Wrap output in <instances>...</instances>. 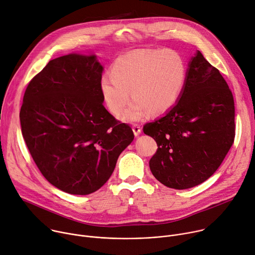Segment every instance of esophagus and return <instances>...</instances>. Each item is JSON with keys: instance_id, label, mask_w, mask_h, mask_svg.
Here are the masks:
<instances>
[{"instance_id": "1", "label": "esophagus", "mask_w": 255, "mask_h": 255, "mask_svg": "<svg viewBox=\"0 0 255 255\" xmlns=\"http://www.w3.org/2000/svg\"><path fill=\"white\" fill-rule=\"evenodd\" d=\"M132 130H133V133L135 136H138L141 133V127L138 124H133Z\"/></svg>"}]
</instances>
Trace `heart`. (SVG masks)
Listing matches in <instances>:
<instances>
[{"label":"heart","instance_id":"b5f03b06","mask_svg":"<svg viewBox=\"0 0 255 255\" xmlns=\"http://www.w3.org/2000/svg\"><path fill=\"white\" fill-rule=\"evenodd\" d=\"M186 80V64L172 49H139L120 55L111 76L101 80L104 101L114 115H120L131 96L134 99L121 118L139 121L149 111L162 114L175 104Z\"/></svg>","mask_w":255,"mask_h":255}]
</instances>
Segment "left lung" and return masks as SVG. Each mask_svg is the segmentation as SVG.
Wrapping results in <instances>:
<instances>
[{
  "label": "left lung",
  "instance_id": "1",
  "mask_svg": "<svg viewBox=\"0 0 255 255\" xmlns=\"http://www.w3.org/2000/svg\"><path fill=\"white\" fill-rule=\"evenodd\" d=\"M234 119L231 90L220 71L198 51L190 61L178 102L163 117L143 127L158 146L149 160L154 177L175 190L204 183L232 146Z\"/></svg>",
  "mask_w": 255,
  "mask_h": 255
}]
</instances>
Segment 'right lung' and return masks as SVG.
Returning a JSON list of instances; mask_svg holds the SVG:
<instances>
[{
  "mask_svg": "<svg viewBox=\"0 0 255 255\" xmlns=\"http://www.w3.org/2000/svg\"><path fill=\"white\" fill-rule=\"evenodd\" d=\"M102 72L95 55H63L30 81L23 98L20 123L29 152L49 183L71 195L103 187L134 139L131 127L103 105Z\"/></svg>",
  "mask_w": 255,
  "mask_h": 255,
  "instance_id": "right-lung-1",
  "label": "right lung"
}]
</instances>
